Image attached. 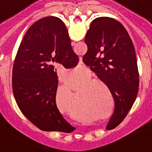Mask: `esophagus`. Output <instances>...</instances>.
I'll return each instance as SVG.
<instances>
[{"label": "esophagus", "mask_w": 152, "mask_h": 152, "mask_svg": "<svg viewBox=\"0 0 152 152\" xmlns=\"http://www.w3.org/2000/svg\"><path fill=\"white\" fill-rule=\"evenodd\" d=\"M72 46H74V42H72Z\"/></svg>", "instance_id": "esophagus-1"}]
</instances>
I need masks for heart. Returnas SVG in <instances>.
Segmentation results:
<instances>
[{"label": "heart", "mask_w": 152, "mask_h": 152, "mask_svg": "<svg viewBox=\"0 0 152 152\" xmlns=\"http://www.w3.org/2000/svg\"><path fill=\"white\" fill-rule=\"evenodd\" d=\"M91 77L89 76L83 79L88 80ZM80 81L77 82L76 86H78ZM96 83V81L95 80H89L83 82L78 85L76 91L80 92L78 93V97L76 98V104L78 103L79 105H83L96 114H104L106 111L107 103L105 102L102 89L97 84H94ZM64 83L68 91H73L74 89L75 82L73 79H66Z\"/></svg>", "instance_id": "heart-1"}]
</instances>
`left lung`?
Here are the masks:
<instances>
[{
  "label": "left lung",
  "mask_w": 152,
  "mask_h": 152,
  "mask_svg": "<svg viewBox=\"0 0 152 152\" xmlns=\"http://www.w3.org/2000/svg\"><path fill=\"white\" fill-rule=\"evenodd\" d=\"M88 51L83 61L108 86L115 108L106 129L116 128L137 98L139 74L133 42L125 28L109 17L96 18L85 37Z\"/></svg>",
  "instance_id": "obj_1"
}]
</instances>
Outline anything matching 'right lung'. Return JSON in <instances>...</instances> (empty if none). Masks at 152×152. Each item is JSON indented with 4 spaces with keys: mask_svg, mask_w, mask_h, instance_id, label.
Returning <instances> with one entry per match:
<instances>
[{
    "mask_svg": "<svg viewBox=\"0 0 152 152\" xmlns=\"http://www.w3.org/2000/svg\"><path fill=\"white\" fill-rule=\"evenodd\" d=\"M78 63L67 28L57 17L37 20L23 37L13 66V93L21 112L39 129L67 133L75 129L57 108L56 69Z\"/></svg>",
    "mask_w": 152,
    "mask_h": 152,
    "instance_id": "1",
    "label": "right lung"
}]
</instances>
